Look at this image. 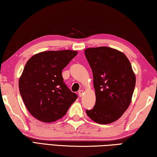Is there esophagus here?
Instances as JSON below:
<instances>
[{"mask_svg": "<svg viewBox=\"0 0 157 157\" xmlns=\"http://www.w3.org/2000/svg\"><path fill=\"white\" fill-rule=\"evenodd\" d=\"M83 90H79V91H78V95H79V97H81L82 96H83Z\"/></svg>", "mask_w": 157, "mask_h": 157, "instance_id": "obj_1", "label": "esophagus"}]
</instances>
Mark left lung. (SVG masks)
Segmentation results:
<instances>
[{"mask_svg": "<svg viewBox=\"0 0 157 157\" xmlns=\"http://www.w3.org/2000/svg\"><path fill=\"white\" fill-rule=\"evenodd\" d=\"M85 55L93 73L96 103L86 109L90 119L108 124L122 116L130 105L136 77L125 55L108 47L87 48Z\"/></svg>", "mask_w": 157, "mask_h": 157, "instance_id": "8db88e82", "label": "left lung"}]
</instances>
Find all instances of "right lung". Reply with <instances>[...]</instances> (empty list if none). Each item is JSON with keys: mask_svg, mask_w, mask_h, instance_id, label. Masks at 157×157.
I'll return each mask as SVG.
<instances>
[{"mask_svg": "<svg viewBox=\"0 0 157 157\" xmlns=\"http://www.w3.org/2000/svg\"><path fill=\"white\" fill-rule=\"evenodd\" d=\"M76 51H47L27 62L19 78V91L27 109L36 119L51 123L61 119L78 97L63 81L62 70Z\"/></svg>", "mask_w": 157, "mask_h": 157, "instance_id": "add662e5", "label": "right lung"}]
</instances>
